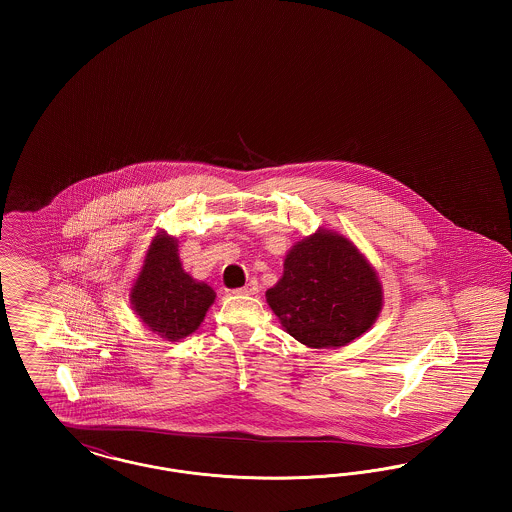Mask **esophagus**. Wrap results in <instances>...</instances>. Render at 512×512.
I'll return each mask as SVG.
<instances>
[{
	"mask_svg": "<svg viewBox=\"0 0 512 512\" xmlns=\"http://www.w3.org/2000/svg\"><path fill=\"white\" fill-rule=\"evenodd\" d=\"M257 292H259V284L255 280H251L249 284H245L244 288H240V290H234L236 295H255Z\"/></svg>",
	"mask_w": 512,
	"mask_h": 512,
	"instance_id": "esophagus-1",
	"label": "esophagus"
}]
</instances>
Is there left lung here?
Returning <instances> with one entry per match:
<instances>
[{"mask_svg": "<svg viewBox=\"0 0 512 512\" xmlns=\"http://www.w3.org/2000/svg\"><path fill=\"white\" fill-rule=\"evenodd\" d=\"M265 295L282 328L313 349L357 340L384 307L376 268L349 238L324 226L292 245L282 278Z\"/></svg>", "mask_w": 512, "mask_h": 512, "instance_id": "obj_1", "label": "left lung"}]
</instances>
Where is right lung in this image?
Listing matches in <instances>:
<instances>
[{
  "label": "right lung",
  "instance_id": "obj_1",
  "mask_svg": "<svg viewBox=\"0 0 512 512\" xmlns=\"http://www.w3.org/2000/svg\"><path fill=\"white\" fill-rule=\"evenodd\" d=\"M215 297L209 284L182 267L178 240L165 230L157 232L130 288V305L147 330L167 341L188 338L201 326Z\"/></svg>",
  "mask_w": 512,
  "mask_h": 512
}]
</instances>
